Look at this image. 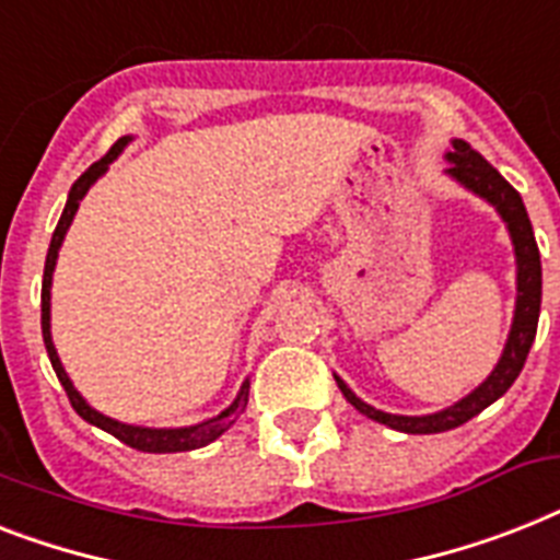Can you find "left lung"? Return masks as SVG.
<instances>
[{
	"mask_svg": "<svg viewBox=\"0 0 560 560\" xmlns=\"http://www.w3.org/2000/svg\"><path fill=\"white\" fill-rule=\"evenodd\" d=\"M448 175L457 177L463 186H469L471 192L492 203L501 218L506 221L512 244H515L517 256V304H515V322H512V334L503 348V357L498 362L489 380L480 388H475L466 399H460L457 406L445 408L440 413H429V417H397V413H385L371 408L368 402L353 394L348 385L336 376V385L342 388L345 399L351 402L357 411L376 422H385L390 429L406 431V434H438V431L457 429L463 422H469L471 417L483 411L486 406H492L494 399L503 397L517 374L524 371V362L529 357V348L535 342V330H538V313H540V253L535 244V233H532L529 215L521 201V195L501 172L494 170L492 163L486 161L483 154L466 143V140H454V152H448Z\"/></svg>",
	"mask_w": 560,
	"mask_h": 560,
	"instance_id": "1",
	"label": "left lung"
}]
</instances>
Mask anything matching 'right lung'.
<instances>
[{
  "mask_svg": "<svg viewBox=\"0 0 560 560\" xmlns=\"http://www.w3.org/2000/svg\"><path fill=\"white\" fill-rule=\"evenodd\" d=\"M122 147H126V138L117 140L115 147L108 149V152L103 154L97 163H91L89 170L77 177L74 186H71V192H68L66 209H62V215H59L57 230H54V235H51V247H48V258H45V272H43V339H45V351H48V359H51L54 374H57L59 385L66 388L71 408H74V411L80 413L83 420H89L91 425H97V429L108 431V434H115L120 443H126L129 448H138V452H152V454L192 452V448H201V445H207V443H212L215 438H221V434H224V431L230 429L235 420H238V413L247 408L249 383L241 385L238 397H235L233 406L226 408V411L218 413V417H212V420L201 422V425H189V429H140V425H126V422H117V420H112V417H103L100 411H94V408H91L89 402L80 397V394H77L74 385H71L68 374L62 371V365H59L57 348H54V342H51V272H54V265H57L59 244H62V238H66L68 226H71V221H74L77 207H80V201H83V195L89 192V186L94 184V180H97V177L108 170V163L115 161Z\"/></svg>",
  "mask_w": 560,
  "mask_h": 560,
  "instance_id": "obj_1",
  "label": "right lung"
}]
</instances>
